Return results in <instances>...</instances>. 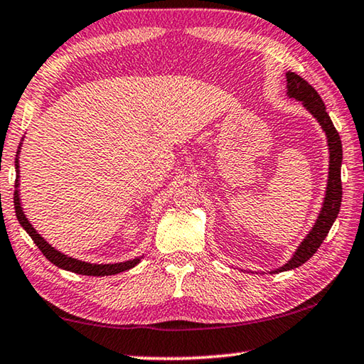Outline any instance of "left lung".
<instances>
[{
	"mask_svg": "<svg viewBox=\"0 0 364 364\" xmlns=\"http://www.w3.org/2000/svg\"><path fill=\"white\" fill-rule=\"evenodd\" d=\"M286 78H287V96L291 97V100H297L304 104V107L313 117H315L319 125H321L323 132L326 133V138H328V147H329V173H328V184H326L323 205L315 220V225L311 226V230L308 231V234L304 237V241H301L299 244V247L295 249L292 257L289 258L282 267L271 269L269 274L299 268L300 264H304L306 260H310L313 254L319 249V245L323 244L326 236H328L331 226L334 225L338 210H341V202H342L341 136H338L331 117L328 115V112H326L324 102L321 100V96L316 93V90L294 72H287Z\"/></svg>",
	"mask_w": 364,
	"mask_h": 364,
	"instance_id": "1",
	"label": "left lung"
}]
</instances>
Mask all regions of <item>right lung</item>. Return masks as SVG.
<instances>
[{"instance_id":"1","label":"right lung","mask_w":364,"mask_h":364,"mask_svg":"<svg viewBox=\"0 0 364 364\" xmlns=\"http://www.w3.org/2000/svg\"><path fill=\"white\" fill-rule=\"evenodd\" d=\"M23 139V138H22ZM21 146L17 149V156H16V191H14V210H16V217L19 220L21 226L27 231V234L32 237V241L36 244V247L41 250V254L45 255L49 262L53 264H56L58 268L65 269V271H72V273L77 274H85V276H112V274H119L123 273V271L132 269L136 267V264L141 262V257H134L133 260H125V262H119V263H90V262H83L78 260V258H73L70 255H65L64 252L58 250L56 247H53L41 234L35 230L33 225L30 223L26 212H23L22 204H21V193H19V186H21V170H19V152H21Z\"/></svg>"}]
</instances>
